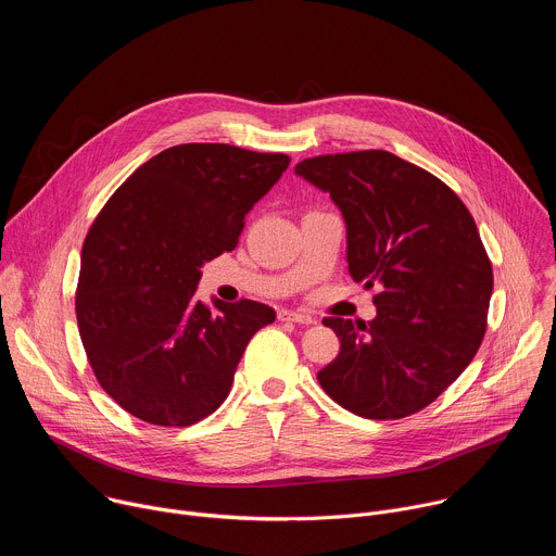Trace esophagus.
Listing matches in <instances>:
<instances>
[{"label":"esophagus","instance_id":"1","mask_svg":"<svg viewBox=\"0 0 556 556\" xmlns=\"http://www.w3.org/2000/svg\"><path fill=\"white\" fill-rule=\"evenodd\" d=\"M279 321H292V324H299V326H312L314 319L309 314H303V312H292V309H281L279 312Z\"/></svg>","mask_w":556,"mask_h":556}]
</instances>
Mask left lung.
<instances>
[{
  "instance_id": "1",
  "label": "left lung",
  "mask_w": 556,
  "mask_h": 556,
  "mask_svg": "<svg viewBox=\"0 0 556 556\" xmlns=\"http://www.w3.org/2000/svg\"><path fill=\"white\" fill-rule=\"evenodd\" d=\"M294 174L339 206L352 279L380 286L371 321L324 319L341 352L316 378L367 420L425 409L486 332L493 268L472 215L442 180L380 149L305 157Z\"/></svg>"
}]
</instances>
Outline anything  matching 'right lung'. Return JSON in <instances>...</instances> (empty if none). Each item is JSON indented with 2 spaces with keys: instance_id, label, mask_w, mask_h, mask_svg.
I'll use <instances>...</instances> for the list:
<instances>
[{
  "instance_id": "add662e5",
  "label": "right lung",
  "mask_w": 556,
  "mask_h": 556,
  "mask_svg": "<svg viewBox=\"0 0 556 556\" xmlns=\"http://www.w3.org/2000/svg\"><path fill=\"white\" fill-rule=\"evenodd\" d=\"M286 153L176 144L108 200L81 251L76 321L101 387L131 416L189 427L230 391L249 341L275 321L257 301L195 299L202 266L232 251Z\"/></svg>"
}]
</instances>
